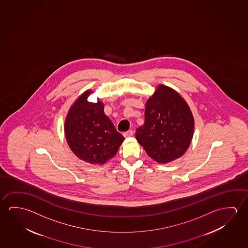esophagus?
Listing matches in <instances>:
<instances>
[{
	"label": "esophagus",
	"instance_id": "esophagus-1",
	"mask_svg": "<svg viewBox=\"0 0 248 248\" xmlns=\"http://www.w3.org/2000/svg\"><path fill=\"white\" fill-rule=\"evenodd\" d=\"M134 134V132H133V130H128V131H126L125 133H123V135L125 136V137H130V136H132Z\"/></svg>",
	"mask_w": 248,
	"mask_h": 248
}]
</instances>
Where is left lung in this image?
<instances>
[{
	"mask_svg": "<svg viewBox=\"0 0 248 248\" xmlns=\"http://www.w3.org/2000/svg\"><path fill=\"white\" fill-rule=\"evenodd\" d=\"M194 132L189 106L176 91L160 85L147 101L144 125L135 137L155 161L167 163L188 149Z\"/></svg>",
	"mask_w": 248,
	"mask_h": 248,
	"instance_id": "obj_1",
	"label": "left lung"
}]
</instances>
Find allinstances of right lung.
Instances as JSON below:
<instances>
[{
    "mask_svg": "<svg viewBox=\"0 0 248 248\" xmlns=\"http://www.w3.org/2000/svg\"><path fill=\"white\" fill-rule=\"evenodd\" d=\"M90 93H83L71 107L64 132L69 146L79 158L102 165L117 154L125 138L104 114L102 102L87 101Z\"/></svg>",
    "mask_w": 248,
    "mask_h": 248,
    "instance_id": "obj_1",
    "label": "right lung"
}]
</instances>
